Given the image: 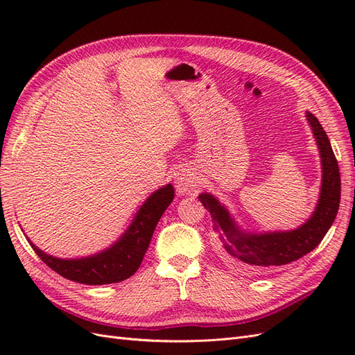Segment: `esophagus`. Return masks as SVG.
Returning <instances> with one entry per match:
<instances>
[{
    "label": "esophagus",
    "instance_id": "obj_1",
    "mask_svg": "<svg viewBox=\"0 0 355 355\" xmlns=\"http://www.w3.org/2000/svg\"><path fill=\"white\" fill-rule=\"evenodd\" d=\"M175 187L178 189L179 194H188V192L196 189V180L192 178V175L187 170H180L178 171V175L175 178Z\"/></svg>",
    "mask_w": 355,
    "mask_h": 355
}]
</instances>
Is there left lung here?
Instances as JSON below:
<instances>
[{
    "instance_id": "left-lung-1",
    "label": "left lung",
    "mask_w": 355,
    "mask_h": 355,
    "mask_svg": "<svg viewBox=\"0 0 355 355\" xmlns=\"http://www.w3.org/2000/svg\"><path fill=\"white\" fill-rule=\"evenodd\" d=\"M306 120L320 149L323 179L317 207L302 227L282 232H243L232 220L230 211L211 194L204 192L198 197L204 209L211 214L214 230L220 231L225 257L243 272H262L300 259L315 249L335 222L340 201L338 161L320 121L311 112H306Z\"/></svg>"
}]
</instances>
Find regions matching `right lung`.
<instances>
[{"instance_id":"add662e5","label":"right lung","mask_w":355,"mask_h":355,"mask_svg":"<svg viewBox=\"0 0 355 355\" xmlns=\"http://www.w3.org/2000/svg\"><path fill=\"white\" fill-rule=\"evenodd\" d=\"M173 198L175 188L170 184L153 192L121 239L98 254L81 259H59L40 250L31 241L29 244L42 262L71 282L90 286L120 283L139 270L157 223Z\"/></svg>"}]
</instances>
